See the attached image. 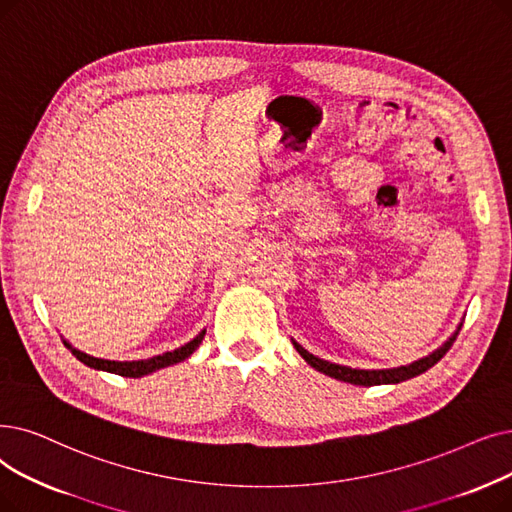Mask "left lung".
<instances>
[{
    "label": "left lung",
    "mask_w": 512,
    "mask_h": 512,
    "mask_svg": "<svg viewBox=\"0 0 512 512\" xmlns=\"http://www.w3.org/2000/svg\"><path fill=\"white\" fill-rule=\"evenodd\" d=\"M458 335V332H456ZM456 335L443 345L439 347L437 351H433L431 355H427V358H422L410 366H399V368H391V370H358V368H349V366H339V364H332V362H326V360H320L316 358V355H311L309 351H305L299 343H295L297 351L301 353V358L311 366L316 368L328 376H332V379H339V381H345V383H351V385H362V387H372V385H389V383H402V381H408L412 379V376H418L422 372H427L431 366H435L443 355H446V351L452 347V343L456 341Z\"/></svg>",
    "instance_id": "left-lung-1"
}]
</instances>
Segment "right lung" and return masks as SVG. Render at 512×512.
I'll use <instances>...</instances> for the list:
<instances>
[{
    "instance_id": "right-lung-1",
    "label": "right lung",
    "mask_w": 512,
    "mask_h": 512,
    "mask_svg": "<svg viewBox=\"0 0 512 512\" xmlns=\"http://www.w3.org/2000/svg\"><path fill=\"white\" fill-rule=\"evenodd\" d=\"M205 337V330L201 332V335H196L190 343H186L184 347L180 349H173V351H167L163 355H154V358H148V360H138V362H110V360H100V358H94V355H87L79 349H73L69 343L64 341V345L71 349V353L75 355V358L79 362H83L85 366L90 368H96V370H106V372H113V374H119V376H129V379H138V376H144V374H150L154 370L159 368H165V366H171V364H177L182 362L186 358H190L192 351L201 345Z\"/></svg>"
}]
</instances>
